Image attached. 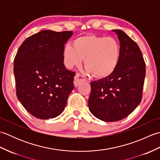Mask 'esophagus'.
<instances>
[{"mask_svg": "<svg viewBox=\"0 0 160 160\" xmlns=\"http://www.w3.org/2000/svg\"><path fill=\"white\" fill-rule=\"evenodd\" d=\"M84 81H86V79L82 76V75H80V73H76V76L74 77V85L77 87L78 85H79L81 82H84Z\"/></svg>", "mask_w": 160, "mask_h": 160, "instance_id": "34e87169", "label": "esophagus"}]
</instances>
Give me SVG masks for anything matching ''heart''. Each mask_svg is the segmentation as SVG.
Returning <instances> with one entry per match:
<instances>
[{
    "label": "heart",
    "instance_id": "b5f03b06",
    "mask_svg": "<svg viewBox=\"0 0 160 160\" xmlns=\"http://www.w3.org/2000/svg\"><path fill=\"white\" fill-rule=\"evenodd\" d=\"M62 53L68 68L80 65L84 58L86 73L103 78L110 76L116 69L120 58V47L111 37L89 34L78 37L73 40V45L67 44Z\"/></svg>",
    "mask_w": 160,
    "mask_h": 160
}]
</instances>
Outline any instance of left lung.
<instances>
[{
	"label": "left lung",
	"mask_w": 160,
	"mask_h": 160,
	"mask_svg": "<svg viewBox=\"0 0 160 160\" xmlns=\"http://www.w3.org/2000/svg\"><path fill=\"white\" fill-rule=\"evenodd\" d=\"M112 31L120 40V60L110 76L91 82L88 101L91 113L105 122L121 120L140 104L146 75L145 62L137 43L122 30Z\"/></svg>",
	"instance_id": "1"
}]
</instances>
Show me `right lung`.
Segmentation results:
<instances>
[{"label":"right lung","instance_id":"right-lung-1","mask_svg":"<svg viewBox=\"0 0 160 160\" xmlns=\"http://www.w3.org/2000/svg\"><path fill=\"white\" fill-rule=\"evenodd\" d=\"M72 31L43 30L27 38L13 61L16 96L30 114L41 120L62 113L74 89L73 71L64 64L63 49Z\"/></svg>","mask_w":160,"mask_h":160}]
</instances>
